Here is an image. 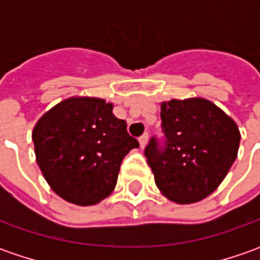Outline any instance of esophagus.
<instances>
[{
    "mask_svg": "<svg viewBox=\"0 0 260 260\" xmlns=\"http://www.w3.org/2000/svg\"><path fill=\"white\" fill-rule=\"evenodd\" d=\"M147 140H149V135L145 133L143 136H140V139H139V143H140V147L142 149H145L146 145H147Z\"/></svg>",
    "mask_w": 260,
    "mask_h": 260,
    "instance_id": "obj_1",
    "label": "esophagus"
}]
</instances>
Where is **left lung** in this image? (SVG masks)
<instances>
[{"mask_svg":"<svg viewBox=\"0 0 260 260\" xmlns=\"http://www.w3.org/2000/svg\"><path fill=\"white\" fill-rule=\"evenodd\" d=\"M166 145L153 137L146 147L156 186L176 204H192L213 194L237 157L236 121L205 98L160 103Z\"/></svg>","mask_w":260,"mask_h":260,"instance_id":"1","label":"left lung"}]
</instances>
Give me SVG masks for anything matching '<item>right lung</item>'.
I'll list each match as a JSON object with an SVG mask.
<instances>
[{
  "label": "right lung",
  "instance_id": "obj_1",
  "mask_svg": "<svg viewBox=\"0 0 260 260\" xmlns=\"http://www.w3.org/2000/svg\"><path fill=\"white\" fill-rule=\"evenodd\" d=\"M37 165L49 186L76 205H95L114 191L124 156L139 147L113 104L96 96H71L36 123Z\"/></svg>",
  "mask_w": 260,
  "mask_h": 260
}]
</instances>
